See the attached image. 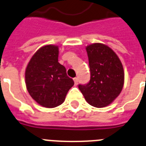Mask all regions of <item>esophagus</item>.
<instances>
[{"label": "esophagus", "mask_w": 146, "mask_h": 146, "mask_svg": "<svg viewBox=\"0 0 146 146\" xmlns=\"http://www.w3.org/2000/svg\"><path fill=\"white\" fill-rule=\"evenodd\" d=\"M73 80H74V82H75V84H78V82H79V79H78V78H77V77H76V78H74V79H73Z\"/></svg>", "instance_id": "34e87169"}]
</instances>
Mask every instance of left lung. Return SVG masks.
I'll return each instance as SVG.
<instances>
[{
    "mask_svg": "<svg viewBox=\"0 0 146 146\" xmlns=\"http://www.w3.org/2000/svg\"><path fill=\"white\" fill-rule=\"evenodd\" d=\"M90 70L88 84L79 89L88 104L96 108L108 106L119 95L124 84L120 60L109 46L95 43L86 47Z\"/></svg>",
    "mask_w": 146,
    "mask_h": 146,
    "instance_id": "8db88e82",
    "label": "left lung"
}]
</instances>
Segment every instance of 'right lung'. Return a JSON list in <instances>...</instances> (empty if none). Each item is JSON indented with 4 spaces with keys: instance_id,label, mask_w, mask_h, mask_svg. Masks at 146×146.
<instances>
[{
    "instance_id": "add662e5",
    "label": "right lung",
    "mask_w": 146,
    "mask_h": 146,
    "mask_svg": "<svg viewBox=\"0 0 146 146\" xmlns=\"http://www.w3.org/2000/svg\"><path fill=\"white\" fill-rule=\"evenodd\" d=\"M58 57V46L46 45L36 51L26 68L27 89L31 97L43 107L52 108L62 105L74 84Z\"/></svg>"
}]
</instances>
